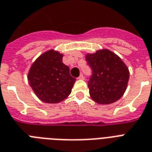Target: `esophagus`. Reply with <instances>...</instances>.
<instances>
[{
	"label": "esophagus",
	"instance_id": "obj_1",
	"mask_svg": "<svg viewBox=\"0 0 152 152\" xmlns=\"http://www.w3.org/2000/svg\"><path fill=\"white\" fill-rule=\"evenodd\" d=\"M78 79L79 80H84V76H83V74H80V76L78 77Z\"/></svg>",
	"mask_w": 152,
	"mask_h": 152
}]
</instances>
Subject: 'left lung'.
<instances>
[{
	"label": "left lung",
	"mask_w": 152,
	"mask_h": 152,
	"mask_svg": "<svg viewBox=\"0 0 152 152\" xmlns=\"http://www.w3.org/2000/svg\"><path fill=\"white\" fill-rule=\"evenodd\" d=\"M92 69L88 81L89 94L99 104L108 105L122 97L129 80V71L120 57L107 49L85 56Z\"/></svg>",
	"instance_id": "obj_1"
}]
</instances>
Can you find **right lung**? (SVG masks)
<instances>
[{
	"instance_id": "obj_1",
	"label": "right lung",
	"mask_w": 152,
	"mask_h": 152,
	"mask_svg": "<svg viewBox=\"0 0 152 152\" xmlns=\"http://www.w3.org/2000/svg\"><path fill=\"white\" fill-rule=\"evenodd\" d=\"M63 53L54 50L42 53L30 68L27 80L31 88L41 101L59 103L71 94L76 79L69 68L62 62Z\"/></svg>"
}]
</instances>
